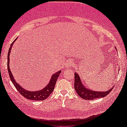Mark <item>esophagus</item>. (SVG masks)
Wrapping results in <instances>:
<instances>
[{
    "label": "esophagus",
    "mask_w": 127,
    "mask_h": 127,
    "mask_svg": "<svg viewBox=\"0 0 127 127\" xmlns=\"http://www.w3.org/2000/svg\"><path fill=\"white\" fill-rule=\"evenodd\" d=\"M73 65H74V62L73 61H72V60H70V61H69V62H68L67 67L68 68H69V67H73Z\"/></svg>",
    "instance_id": "esophagus-1"
}]
</instances>
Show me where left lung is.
<instances>
[{
	"label": "left lung",
	"mask_w": 127,
	"mask_h": 127,
	"mask_svg": "<svg viewBox=\"0 0 127 127\" xmlns=\"http://www.w3.org/2000/svg\"><path fill=\"white\" fill-rule=\"evenodd\" d=\"M74 89L78 95L82 99L86 100H93L95 98H103L108 95L112 91L113 87L106 92H96L90 90L84 86L78 73H74Z\"/></svg>",
	"instance_id": "1"
}]
</instances>
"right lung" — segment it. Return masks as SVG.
<instances>
[{
  "mask_svg": "<svg viewBox=\"0 0 127 127\" xmlns=\"http://www.w3.org/2000/svg\"><path fill=\"white\" fill-rule=\"evenodd\" d=\"M16 39H17V38ZM16 39L11 44V47H10L9 49L8 53L7 58V68L8 71L9 77L11 78V81L12 82L13 84L15 85V88H16V89L23 96H24V97L27 98V99L34 100H43L44 99H46L47 97H49V96L51 94V93L54 91L55 85H56V80H57L58 78L59 77V74L61 73L62 71H58V72H56L55 73L53 74V76H51V80H50L49 84H48L45 88H44L43 89L35 92H31L29 91V90H27L25 89H24V88H22L19 84H17V82H16V81H15V80L14 79L13 74H12L11 69H10L9 68V56L10 53H11V50L12 49V47L13 44L16 41Z\"/></svg>",
  "mask_w": 127,
  "mask_h": 127,
  "instance_id": "add662e5",
  "label": "right lung"
}]
</instances>
